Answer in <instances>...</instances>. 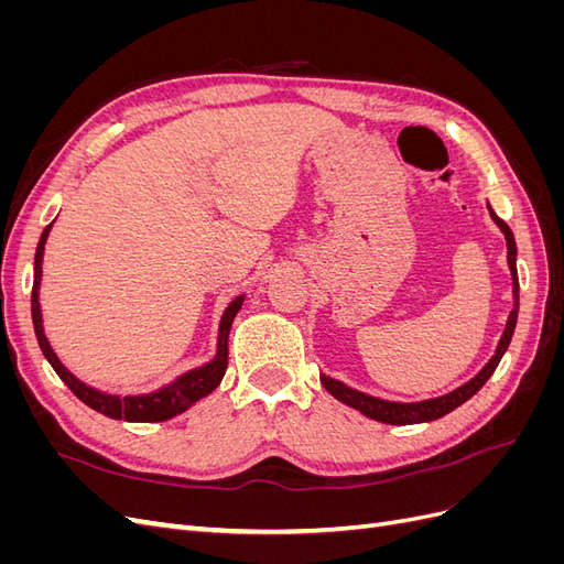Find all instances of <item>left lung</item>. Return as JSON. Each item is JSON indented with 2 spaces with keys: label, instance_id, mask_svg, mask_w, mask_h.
Listing matches in <instances>:
<instances>
[{
  "label": "left lung",
  "instance_id": "1",
  "mask_svg": "<svg viewBox=\"0 0 564 564\" xmlns=\"http://www.w3.org/2000/svg\"><path fill=\"white\" fill-rule=\"evenodd\" d=\"M489 209V216L494 224L499 226V230L506 235V247H508V268H510V278H513V311H510L508 315V322H506V329L499 338V346H497V352L491 355V360L475 373V377L458 386L456 390L447 392V395H440V398H431V400H421V402H390V400H381V398H371L367 395V392H360L355 390L346 383H340L332 377H324V373H319V381L322 386L327 388L332 395L344 402L352 409H357V412L373 419V421H381V423H390V425H412V423H425V421H435V419H442L445 414L454 412L456 406L464 404L466 400H470L477 390H480L489 377L494 373V369L499 367L503 352L508 350V344L510 338H513V332H516V324H518V308H520V282H518V265H516V259H518V247H516V237L513 232H510V228L503 224V220L494 214V209L487 204Z\"/></svg>",
  "mask_w": 564,
  "mask_h": 564
}]
</instances>
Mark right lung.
Instances as JSON below:
<instances>
[{"label":"right lung","mask_w":564,"mask_h":564,"mask_svg":"<svg viewBox=\"0 0 564 564\" xmlns=\"http://www.w3.org/2000/svg\"><path fill=\"white\" fill-rule=\"evenodd\" d=\"M48 224L40 237V245L35 251V282H32V324H35V334H37V344L48 360V365L54 367V371L61 377V381L70 388L75 395L96 409L98 414L117 419V421H129V423H152V421H166L183 414L185 409H191L197 400L207 398L209 392L218 388V383L224 381V373L228 369V334L232 327L235 315L240 313L245 294L230 301L226 308L224 317H220L218 324V340H216V355L209 362H204L202 367H195L191 371L181 373L178 379L172 383H166L152 392H141V395H112V392H104L98 388H91L84 381H79L73 371H67L63 362L58 360V355L51 348L48 338L44 334V324H42V305H40V284H42V259H44V245L46 237L51 232Z\"/></svg>","instance_id":"right-lung-1"}]
</instances>
